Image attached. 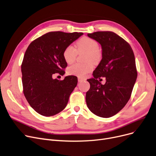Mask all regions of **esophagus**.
Instances as JSON below:
<instances>
[{"instance_id":"esophagus-1","label":"esophagus","mask_w":156,"mask_h":156,"mask_svg":"<svg viewBox=\"0 0 156 156\" xmlns=\"http://www.w3.org/2000/svg\"><path fill=\"white\" fill-rule=\"evenodd\" d=\"M85 79L83 78H82V77H78V81L79 82H82V81H85Z\"/></svg>"}]
</instances>
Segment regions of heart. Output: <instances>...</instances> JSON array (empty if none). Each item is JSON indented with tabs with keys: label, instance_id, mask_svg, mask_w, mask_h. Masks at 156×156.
I'll list each match as a JSON object with an SVG mask.
<instances>
[{
	"label": "heart",
	"instance_id": "b5f03b06",
	"mask_svg": "<svg viewBox=\"0 0 156 156\" xmlns=\"http://www.w3.org/2000/svg\"><path fill=\"white\" fill-rule=\"evenodd\" d=\"M98 41L92 38L83 37L81 38L76 44V49L72 45L66 46L63 51V57L65 62L71 64L74 62L78 53L85 51L84 55L85 63H76L69 66L67 72L72 75L84 76L93 69V63L96 64L100 61L102 57V52L99 48Z\"/></svg>",
	"mask_w": 156,
	"mask_h": 156
}]
</instances>
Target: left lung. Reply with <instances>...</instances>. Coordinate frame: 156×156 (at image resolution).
I'll use <instances>...</instances> for the list:
<instances>
[{
  "mask_svg": "<svg viewBox=\"0 0 156 156\" xmlns=\"http://www.w3.org/2000/svg\"><path fill=\"white\" fill-rule=\"evenodd\" d=\"M102 47V59L92 73L86 93L88 108L96 115L108 118L119 112L130 99L137 69L130 44L117 34L99 31L88 34ZM106 78L105 85L98 80Z\"/></svg>",
  "mask_w": 156,
  "mask_h": 156,
  "instance_id": "8db88e82",
  "label": "left lung"
}]
</instances>
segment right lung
Returning a JSON list of instances; mask_svg holds the SVG:
<instances>
[{
  "instance_id": "1",
  "label": "right lung",
  "mask_w": 156,
  "mask_h": 156,
  "mask_svg": "<svg viewBox=\"0 0 156 156\" xmlns=\"http://www.w3.org/2000/svg\"><path fill=\"white\" fill-rule=\"evenodd\" d=\"M83 34L50 32L34 40L27 49L21 66L23 92L30 106L41 115H55L66 108L77 85V77L71 75L58 80L52 76L65 73L67 64L63 51Z\"/></svg>"
}]
</instances>
